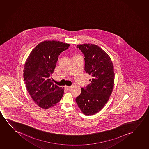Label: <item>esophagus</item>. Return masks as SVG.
<instances>
[{
  "instance_id": "esophagus-1",
  "label": "esophagus",
  "mask_w": 149,
  "mask_h": 149,
  "mask_svg": "<svg viewBox=\"0 0 149 149\" xmlns=\"http://www.w3.org/2000/svg\"><path fill=\"white\" fill-rule=\"evenodd\" d=\"M72 86H65V89L67 90H70Z\"/></svg>"
}]
</instances>
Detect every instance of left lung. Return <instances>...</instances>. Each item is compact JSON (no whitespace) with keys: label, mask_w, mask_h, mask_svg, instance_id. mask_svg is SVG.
Returning <instances> with one entry per match:
<instances>
[{"label":"left lung","mask_w":149,"mask_h":149,"mask_svg":"<svg viewBox=\"0 0 149 149\" xmlns=\"http://www.w3.org/2000/svg\"><path fill=\"white\" fill-rule=\"evenodd\" d=\"M84 56V70L92 75L91 84L81 88L76 98L78 106L86 116L96 114L109 99L114 86L113 65L108 54L97 45H77Z\"/></svg>","instance_id":"8db88e82"}]
</instances>
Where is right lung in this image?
<instances>
[{
  "mask_svg": "<svg viewBox=\"0 0 149 149\" xmlns=\"http://www.w3.org/2000/svg\"><path fill=\"white\" fill-rule=\"evenodd\" d=\"M69 46L62 42L44 41L33 49L25 63L23 77L27 90L41 108L54 106L63 96L64 88L54 84L50 77L58 56Z\"/></svg>",
  "mask_w": 149,
  "mask_h": 149,
  "instance_id": "1",
  "label": "right lung"
}]
</instances>
